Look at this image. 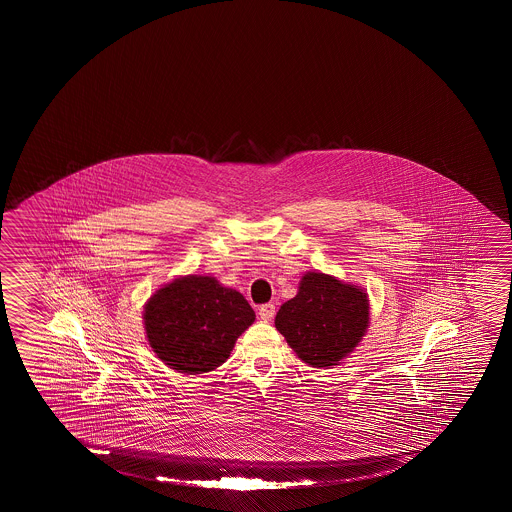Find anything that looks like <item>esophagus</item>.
<instances>
[{
    "instance_id": "obj_1",
    "label": "esophagus",
    "mask_w": 512,
    "mask_h": 512,
    "mask_svg": "<svg viewBox=\"0 0 512 512\" xmlns=\"http://www.w3.org/2000/svg\"><path fill=\"white\" fill-rule=\"evenodd\" d=\"M259 316L262 321H271L275 316V305L273 303H264L259 307Z\"/></svg>"
}]
</instances>
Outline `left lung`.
<instances>
[{"mask_svg": "<svg viewBox=\"0 0 512 512\" xmlns=\"http://www.w3.org/2000/svg\"><path fill=\"white\" fill-rule=\"evenodd\" d=\"M275 327L305 364L337 366L368 330V294L359 285L309 271L296 296L278 310Z\"/></svg>", "mask_w": 512, "mask_h": 512, "instance_id": "8db88e82", "label": "left lung"}]
</instances>
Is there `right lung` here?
Wrapping results in <instances>:
<instances>
[{"instance_id": "add662e5", "label": "right lung", "mask_w": 512, "mask_h": 512, "mask_svg": "<svg viewBox=\"0 0 512 512\" xmlns=\"http://www.w3.org/2000/svg\"><path fill=\"white\" fill-rule=\"evenodd\" d=\"M144 330L153 352L187 375L219 368L237 337L255 321L250 303L214 277L187 275L160 287L144 305Z\"/></svg>"}]
</instances>
